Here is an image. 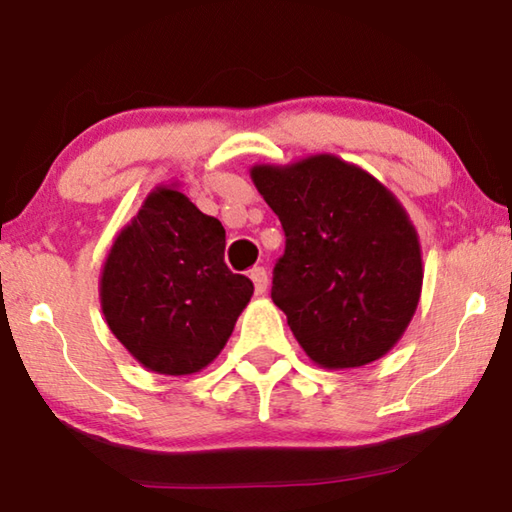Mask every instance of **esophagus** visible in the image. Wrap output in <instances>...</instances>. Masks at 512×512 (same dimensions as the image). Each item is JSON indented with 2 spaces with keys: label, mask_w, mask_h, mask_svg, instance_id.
Masks as SVG:
<instances>
[{
  "label": "esophagus",
  "mask_w": 512,
  "mask_h": 512,
  "mask_svg": "<svg viewBox=\"0 0 512 512\" xmlns=\"http://www.w3.org/2000/svg\"><path fill=\"white\" fill-rule=\"evenodd\" d=\"M250 280L255 282V292L257 294H264L266 292V285H269V276H266V269L264 266H255V269H250Z\"/></svg>",
  "instance_id": "1"
}]
</instances>
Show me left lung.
I'll list each match as a JSON object with an SVG mask.
<instances>
[{
	"mask_svg": "<svg viewBox=\"0 0 512 512\" xmlns=\"http://www.w3.org/2000/svg\"><path fill=\"white\" fill-rule=\"evenodd\" d=\"M285 230L271 299L319 368H361L391 352L421 301L416 227L384 183L333 154L253 165Z\"/></svg>",
	"mask_w": 512,
	"mask_h": 512,
	"instance_id": "obj_1",
	"label": "left lung"
}]
</instances>
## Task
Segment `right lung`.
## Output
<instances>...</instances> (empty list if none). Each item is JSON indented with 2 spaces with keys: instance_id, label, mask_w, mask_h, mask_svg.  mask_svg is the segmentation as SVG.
I'll list each match as a JSON object with an SVG mask.
<instances>
[{
  "instance_id": "1",
  "label": "right lung",
  "mask_w": 512,
  "mask_h": 512,
  "mask_svg": "<svg viewBox=\"0 0 512 512\" xmlns=\"http://www.w3.org/2000/svg\"><path fill=\"white\" fill-rule=\"evenodd\" d=\"M101 310L121 345L158 375H195L230 340L255 287L225 264V227L156 186L114 236L101 271Z\"/></svg>"
}]
</instances>
